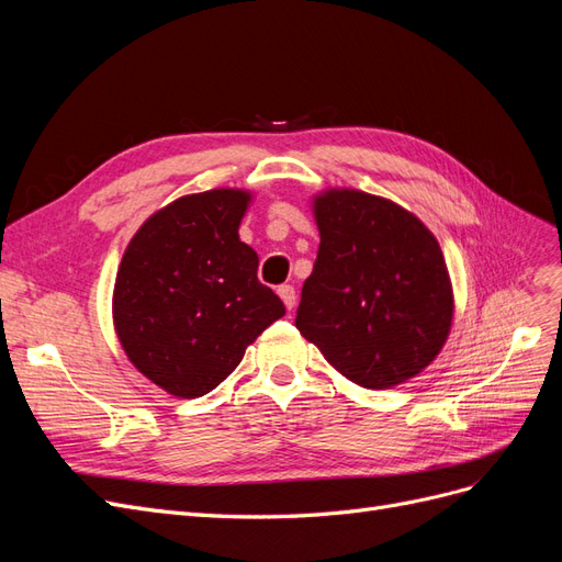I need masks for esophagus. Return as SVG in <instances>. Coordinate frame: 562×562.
Here are the masks:
<instances>
[{
    "label": "esophagus",
    "instance_id": "1",
    "mask_svg": "<svg viewBox=\"0 0 562 562\" xmlns=\"http://www.w3.org/2000/svg\"><path fill=\"white\" fill-rule=\"evenodd\" d=\"M279 297L283 300V304H285V310L291 312L293 307H295V288L293 285H279Z\"/></svg>",
    "mask_w": 562,
    "mask_h": 562
}]
</instances>
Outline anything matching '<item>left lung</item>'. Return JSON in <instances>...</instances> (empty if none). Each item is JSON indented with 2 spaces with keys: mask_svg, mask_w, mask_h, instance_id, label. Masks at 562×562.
<instances>
[{
  "mask_svg": "<svg viewBox=\"0 0 562 562\" xmlns=\"http://www.w3.org/2000/svg\"><path fill=\"white\" fill-rule=\"evenodd\" d=\"M321 234L295 326L366 389L415 378L443 349L454 314L436 236L398 203L359 190L314 199Z\"/></svg>",
  "mask_w": 562,
  "mask_h": 562,
  "instance_id": "8db88e82",
  "label": "left lung"
}]
</instances>
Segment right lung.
<instances>
[{
	"mask_svg": "<svg viewBox=\"0 0 562 562\" xmlns=\"http://www.w3.org/2000/svg\"><path fill=\"white\" fill-rule=\"evenodd\" d=\"M244 190L180 196L135 232L114 281L112 316L128 361L178 398H199L285 314L239 239Z\"/></svg>",
	"mask_w": 562,
	"mask_h": 562,
	"instance_id": "add662e5",
	"label": "right lung"
}]
</instances>
